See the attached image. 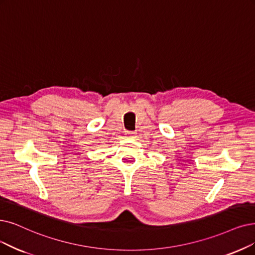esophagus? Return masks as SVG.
Masks as SVG:
<instances>
[{"mask_svg":"<svg viewBox=\"0 0 255 255\" xmlns=\"http://www.w3.org/2000/svg\"><path fill=\"white\" fill-rule=\"evenodd\" d=\"M135 135H136L135 131H127V133H126V136L128 138H134Z\"/></svg>","mask_w":255,"mask_h":255,"instance_id":"34e87169","label":"esophagus"}]
</instances>
